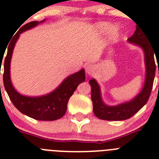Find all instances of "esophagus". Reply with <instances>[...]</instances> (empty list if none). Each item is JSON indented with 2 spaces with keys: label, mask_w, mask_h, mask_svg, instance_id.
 Returning a JSON list of instances; mask_svg holds the SVG:
<instances>
[{
  "label": "esophagus",
  "mask_w": 159,
  "mask_h": 159,
  "mask_svg": "<svg viewBox=\"0 0 159 159\" xmlns=\"http://www.w3.org/2000/svg\"><path fill=\"white\" fill-rule=\"evenodd\" d=\"M95 71V66L93 64H89L87 67H86V72L89 75H93Z\"/></svg>",
  "instance_id": "34e87169"
}]
</instances>
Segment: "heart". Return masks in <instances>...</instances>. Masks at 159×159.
Segmentation results:
<instances>
[{
    "label": "heart",
    "instance_id": "1",
    "mask_svg": "<svg viewBox=\"0 0 159 159\" xmlns=\"http://www.w3.org/2000/svg\"><path fill=\"white\" fill-rule=\"evenodd\" d=\"M98 28L102 32H106L109 30V25L106 22H100L98 24ZM109 35L112 39H115L118 37L119 35V30L117 28L113 27L109 30Z\"/></svg>",
    "mask_w": 159,
    "mask_h": 159
}]
</instances>
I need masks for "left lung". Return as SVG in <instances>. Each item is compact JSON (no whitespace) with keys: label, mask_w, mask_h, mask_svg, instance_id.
Masks as SVG:
<instances>
[{"label":"left lung","mask_w":159,"mask_h":159,"mask_svg":"<svg viewBox=\"0 0 159 159\" xmlns=\"http://www.w3.org/2000/svg\"><path fill=\"white\" fill-rule=\"evenodd\" d=\"M128 42L141 47L144 53L146 75L144 87L135 98L127 102L121 103L117 106H109L103 102L101 97V91L97 81L91 79L89 84L92 87V101L93 112L98 118L104 120H124L133 116L147 103L155 75V47L149 42L148 37L140 28L136 27L134 35L128 39ZM156 57V56H155ZM157 59V57H156Z\"/></svg>","instance_id":"8db88e82"}]
</instances>
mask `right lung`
<instances>
[{"label": "right lung", "instance_id": "obj_1", "mask_svg": "<svg viewBox=\"0 0 159 159\" xmlns=\"http://www.w3.org/2000/svg\"><path fill=\"white\" fill-rule=\"evenodd\" d=\"M41 21H34L24 25L16 33L15 39L9 44L7 56L4 64V89L14 106L25 115L37 120L52 121L61 118L67 111V106L70 97L73 95L77 87L85 81V73L81 69L77 73L67 77L53 92L38 97H29L18 93L11 84L10 78V65L12 53L15 43L18 40L20 34L32 28L35 27ZM4 57V56H3ZM3 61V60H2ZM1 63L2 61H1Z\"/></svg>", "mask_w": 159, "mask_h": 159}]
</instances>
